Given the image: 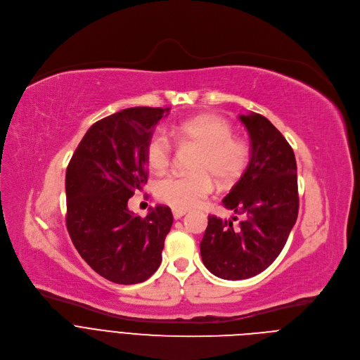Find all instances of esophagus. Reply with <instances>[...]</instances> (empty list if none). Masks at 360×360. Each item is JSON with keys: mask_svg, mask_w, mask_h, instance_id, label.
Instances as JSON below:
<instances>
[{"mask_svg": "<svg viewBox=\"0 0 360 360\" xmlns=\"http://www.w3.org/2000/svg\"><path fill=\"white\" fill-rule=\"evenodd\" d=\"M188 211L186 210H172V215L175 219H181Z\"/></svg>", "mask_w": 360, "mask_h": 360, "instance_id": "esophagus-1", "label": "esophagus"}]
</instances>
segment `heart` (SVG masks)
Instances as JSON below:
<instances>
[{
	"instance_id": "b5f03b06",
	"label": "heart",
	"mask_w": 360,
	"mask_h": 360,
	"mask_svg": "<svg viewBox=\"0 0 360 360\" xmlns=\"http://www.w3.org/2000/svg\"><path fill=\"white\" fill-rule=\"evenodd\" d=\"M178 142L192 143L199 152L192 164L193 172L172 174L158 181L157 196L176 210L196 207L214 191V179L222 186L232 184L243 171L249 150L248 146L232 138L226 121L215 115H199L172 127ZM174 146L169 136L153 131L145 145V160L155 172L165 171L172 160Z\"/></svg>"
}]
</instances>
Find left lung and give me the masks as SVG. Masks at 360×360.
Masks as SVG:
<instances>
[{"label":"left lung","mask_w":360,"mask_h":360,"mask_svg":"<svg viewBox=\"0 0 360 360\" xmlns=\"http://www.w3.org/2000/svg\"><path fill=\"white\" fill-rule=\"evenodd\" d=\"M239 120L250 138V160L222 203L242 221L211 215L200 240L203 265L218 278L248 279L282 252L299 211L296 160L285 136L265 117Z\"/></svg>","instance_id":"left-lung-1"}]
</instances>
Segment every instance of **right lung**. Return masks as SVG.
Instances as JSON below:
<instances>
[{"label":"right lung","instance_id":"obj_1","mask_svg":"<svg viewBox=\"0 0 360 360\" xmlns=\"http://www.w3.org/2000/svg\"><path fill=\"white\" fill-rule=\"evenodd\" d=\"M169 108L135 107L95 122L65 175L67 229L82 259L102 278L134 285L155 274L174 217L158 205L145 218L128 199L148 179L145 145Z\"/></svg>","mask_w":360,"mask_h":360}]
</instances>
